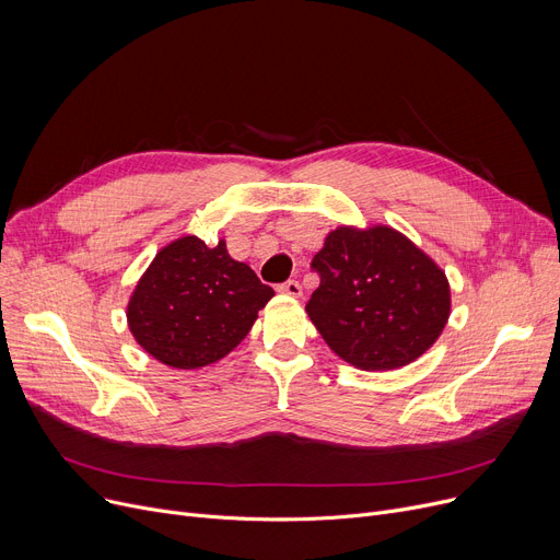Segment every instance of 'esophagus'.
Listing matches in <instances>:
<instances>
[{"label": "esophagus", "instance_id": "obj_1", "mask_svg": "<svg viewBox=\"0 0 560 560\" xmlns=\"http://www.w3.org/2000/svg\"><path fill=\"white\" fill-rule=\"evenodd\" d=\"M277 290L281 292V295H288V298H302V285L298 279H288L285 283L277 285Z\"/></svg>", "mask_w": 560, "mask_h": 560}]
</instances>
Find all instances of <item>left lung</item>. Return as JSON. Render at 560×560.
Wrapping results in <instances>:
<instances>
[{
	"mask_svg": "<svg viewBox=\"0 0 560 560\" xmlns=\"http://www.w3.org/2000/svg\"><path fill=\"white\" fill-rule=\"evenodd\" d=\"M311 268L319 285L306 313L336 354L359 370L413 363L450 319L445 272L393 226L334 229Z\"/></svg>",
	"mask_w": 560,
	"mask_h": 560,
	"instance_id": "1",
	"label": "left lung"
}]
</instances>
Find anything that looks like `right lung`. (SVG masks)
<instances>
[{
	"label": "right lung",
	"instance_id": "obj_1",
	"mask_svg": "<svg viewBox=\"0 0 560 560\" xmlns=\"http://www.w3.org/2000/svg\"><path fill=\"white\" fill-rule=\"evenodd\" d=\"M272 298L275 290L233 260L224 241L209 247L184 235L136 283L127 322L147 354L174 370H197L238 347Z\"/></svg>",
	"mask_w": 560,
	"mask_h": 560
}]
</instances>
